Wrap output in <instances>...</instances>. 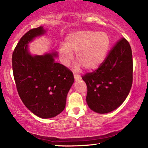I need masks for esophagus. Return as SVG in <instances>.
<instances>
[{
    "label": "esophagus",
    "instance_id": "34e87169",
    "mask_svg": "<svg viewBox=\"0 0 148 148\" xmlns=\"http://www.w3.org/2000/svg\"><path fill=\"white\" fill-rule=\"evenodd\" d=\"M74 79L76 80H79L80 79V76L79 74H74Z\"/></svg>",
    "mask_w": 148,
    "mask_h": 148
}]
</instances>
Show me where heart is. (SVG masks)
<instances>
[{
  "mask_svg": "<svg viewBox=\"0 0 148 148\" xmlns=\"http://www.w3.org/2000/svg\"><path fill=\"white\" fill-rule=\"evenodd\" d=\"M110 46V38L104 32L84 30L72 33L60 47L62 62L67 65L76 53V60L86 70L97 69L104 60Z\"/></svg>",
  "mask_w": 148,
  "mask_h": 148,
  "instance_id": "heart-1",
  "label": "heart"
}]
</instances>
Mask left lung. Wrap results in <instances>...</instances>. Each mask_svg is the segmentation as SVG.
Returning a JSON list of instances; mask_svg holds the SVG:
<instances>
[{
	"mask_svg": "<svg viewBox=\"0 0 148 148\" xmlns=\"http://www.w3.org/2000/svg\"><path fill=\"white\" fill-rule=\"evenodd\" d=\"M88 92L86 101L93 111L107 113L125 101L133 82V58L129 42L122 37L96 70L82 76Z\"/></svg>",
	"mask_w": 148,
	"mask_h": 148,
	"instance_id": "left-lung-1",
	"label": "left lung"
}]
</instances>
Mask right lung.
I'll use <instances>...</instances> for the list:
<instances>
[{
    "label": "right lung",
    "mask_w": 148,
    "mask_h": 148,
    "mask_svg": "<svg viewBox=\"0 0 148 148\" xmlns=\"http://www.w3.org/2000/svg\"><path fill=\"white\" fill-rule=\"evenodd\" d=\"M45 32L40 26L24 34L12 53V64L16 89L25 106L40 118H50L64 110L74 79L72 71L54 61L56 53L35 56L28 53L27 45Z\"/></svg>",
    "instance_id": "obj_1"
}]
</instances>
